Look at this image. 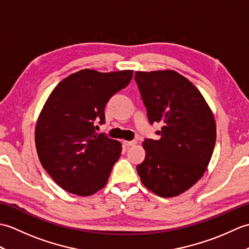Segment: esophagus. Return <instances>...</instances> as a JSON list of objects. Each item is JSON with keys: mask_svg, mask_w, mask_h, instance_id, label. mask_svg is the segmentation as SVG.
Wrapping results in <instances>:
<instances>
[{"mask_svg": "<svg viewBox=\"0 0 249 249\" xmlns=\"http://www.w3.org/2000/svg\"><path fill=\"white\" fill-rule=\"evenodd\" d=\"M123 144L126 146V147H129V146H133L135 144H137V141L133 140V141H123Z\"/></svg>", "mask_w": 249, "mask_h": 249, "instance_id": "obj_1", "label": "esophagus"}]
</instances>
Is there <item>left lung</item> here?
<instances>
[{
	"instance_id": "8db88e82",
	"label": "left lung",
	"mask_w": 249,
	"mask_h": 249,
	"mask_svg": "<svg viewBox=\"0 0 249 249\" xmlns=\"http://www.w3.org/2000/svg\"><path fill=\"white\" fill-rule=\"evenodd\" d=\"M151 124L160 123L158 140L145 139V158L137 166L142 184L163 198L186 192L202 178L212 157L216 123L202 94L176 71H136Z\"/></svg>"
}]
</instances>
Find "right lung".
I'll list each match as a JSON object with an SVG mask.
<instances>
[{
	"instance_id": "add662e5",
	"label": "right lung",
	"mask_w": 249,
	"mask_h": 249,
	"mask_svg": "<svg viewBox=\"0 0 249 249\" xmlns=\"http://www.w3.org/2000/svg\"><path fill=\"white\" fill-rule=\"evenodd\" d=\"M133 71L82 70L57 84L46 100L35 128L41 166L66 192L87 197L104 188L122 144L95 131L105 107L129 84Z\"/></svg>"
}]
</instances>
